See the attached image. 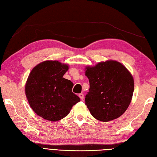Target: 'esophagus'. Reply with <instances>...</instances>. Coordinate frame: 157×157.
Listing matches in <instances>:
<instances>
[{"mask_svg":"<svg viewBox=\"0 0 157 157\" xmlns=\"http://www.w3.org/2000/svg\"><path fill=\"white\" fill-rule=\"evenodd\" d=\"M78 96H79V98H80V99H81V100H83L84 99V94H78Z\"/></svg>","mask_w":157,"mask_h":157,"instance_id":"1","label":"esophagus"}]
</instances>
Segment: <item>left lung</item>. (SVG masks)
<instances>
[{"label":"left lung","instance_id":"left-lung-1","mask_svg":"<svg viewBox=\"0 0 157 157\" xmlns=\"http://www.w3.org/2000/svg\"><path fill=\"white\" fill-rule=\"evenodd\" d=\"M86 69L90 89L85 104L91 115L103 122L121 117L129 106L134 92V82L129 71L112 60Z\"/></svg>","mask_w":157,"mask_h":157}]
</instances>
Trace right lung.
I'll use <instances>...</instances> for the list:
<instances>
[{
	"instance_id": "1",
	"label": "right lung",
	"mask_w": 157,
	"mask_h": 157,
	"mask_svg": "<svg viewBox=\"0 0 157 157\" xmlns=\"http://www.w3.org/2000/svg\"><path fill=\"white\" fill-rule=\"evenodd\" d=\"M67 65L58 61H45L33 68L25 85L31 107L40 117L58 121L67 116L80 101L72 92L73 83L63 77Z\"/></svg>"
}]
</instances>
